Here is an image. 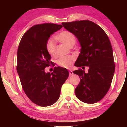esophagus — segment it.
<instances>
[{
	"label": "esophagus",
	"mask_w": 127,
	"mask_h": 127,
	"mask_svg": "<svg viewBox=\"0 0 127 127\" xmlns=\"http://www.w3.org/2000/svg\"><path fill=\"white\" fill-rule=\"evenodd\" d=\"M69 75H73V72L72 70H70L69 72Z\"/></svg>",
	"instance_id": "34e87169"
}]
</instances>
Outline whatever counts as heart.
I'll return each mask as SVG.
<instances>
[{
    "label": "heart",
    "mask_w": 127,
    "mask_h": 127,
    "mask_svg": "<svg viewBox=\"0 0 127 127\" xmlns=\"http://www.w3.org/2000/svg\"><path fill=\"white\" fill-rule=\"evenodd\" d=\"M56 38L63 44L69 48H72L76 43V37L72 33L68 31H63L59 33ZM46 49L47 52L51 57H54L56 54V44L55 41L50 38L46 42ZM74 56H65L62 57L57 61V63L59 66L63 68H68L72 66L74 61Z\"/></svg>",
    "instance_id": "1"
}]
</instances>
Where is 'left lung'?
Segmentation results:
<instances>
[{
	"instance_id": "1",
	"label": "left lung",
	"mask_w": 127,
	"mask_h": 127,
	"mask_svg": "<svg viewBox=\"0 0 127 127\" xmlns=\"http://www.w3.org/2000/svg\"><path fill=\"white\" fill-rule=\"evenodd\" d=\"M63 27L73 33L81 45L74 65L89 68L74 70L80 82L75 90L79 100L94 104L104 97L110 89L115 72L113 49L106 33L99 26L89 20L62 23Z\"/></svg>"
}]
</instances>
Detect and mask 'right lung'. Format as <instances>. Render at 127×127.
I'll list each match as a JSON object with an SVG mask.
<instances>
[{
    "label": "right lung",
    "instance_id": "1",
    "mask_svg": "<svg viewBox=\"0 0 127 127\" xmlns=\"http://www.w3.org/2000/svg\"><path fill=\"white\" fill-rule=\"evenodd\" d=\"M62 27L53 23L33 26L23 35L19 44L17 73L26 95L38 106H48L57 102L69 76L68 70L61 66H55L51 73L45 72L51 63L46 42Z\"/></svg>",
    "mask_w": 127,
    "mask_h": 127
}]
</instances>
